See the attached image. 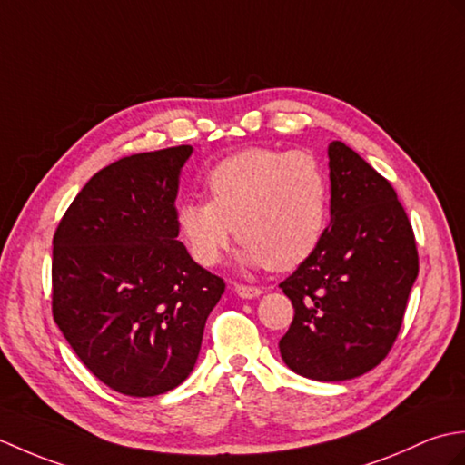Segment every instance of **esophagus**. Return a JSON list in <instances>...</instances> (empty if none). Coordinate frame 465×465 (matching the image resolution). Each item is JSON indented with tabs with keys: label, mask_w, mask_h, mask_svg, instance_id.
<instances>
[{
	"label": "esophagus",
	"mask_w": 465,
	"mask_h": 465,
	"mask_svg": "<svg viewBox=\"0 0 465 465\" xmlns=\"http://www.w3.org/2000/svg\"><path fill=\"white\" fill-rule=\"evenodd\" d=\"M234 292L239 294L241 298H246V301H249V298H256V296H261V294H262L261 288H256V286H246V284H234Z\"/></svg>",
	"instance_id": "esophagus-1"
}]
</instances>
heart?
Masks as SVG:
<instances>
[{
  "label": "heart",
  "mask_w": 465,
  "mask_h": 465,
  "mask_svg": "<svg viewBox=\"0 0 465 465\" xmlns=\"http://www.w3.org/2000/svg\"><path fill=\"white\" fill-rule=\"evenodd\" d=\"M206 201H183L177 229L191 256L214 266L234 231L244 266L291 271L311 256L328 221V177L308 151L251 147L216 163L206 174Z\"/></svg>",
  "instance_id": "1"
}]
</instances>
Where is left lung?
I'll use <instances>...</instances> for the list:
<instances>
[{"mask_svg":"<svg viewBox=\"0 0 465 465\" xmlns=\"http://www.w3.org/2000/svg\"><path fill=\"white\" fill-rule=\"evenodd\" d=\"M330 224L281 282L294 318L278 348L318 381L366 374L390 352L418 278L411 224L391 184L344 143L328 145Z\"/></svg>","mask_w":465,"mask_h":465,"instance_id":"obj_1","label":"left lung"}]
</instances>
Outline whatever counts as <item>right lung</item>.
<instances>
[{"label":"right lung","instance_id":"1","mask_svg":"<svg viewBox=\"0 0 465 465\" xmlns=\"http://www.w3.org/2000/svg\"><path fill=\"white\" fill-rule=\"evenodd\" d=\"M191 145L131 154L93 174L54 236V318L103 384L149 398L193 372L224 292L177 241Z\"/></svg>","mask_w":465,"mask_h":465}]
</instances>
